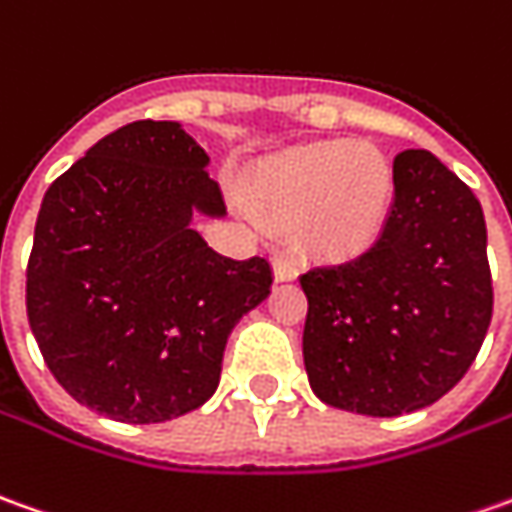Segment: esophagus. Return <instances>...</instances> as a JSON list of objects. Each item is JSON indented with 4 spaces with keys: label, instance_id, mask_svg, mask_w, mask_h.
<instances>
[{
    "label": "esophagus",
    "instance_id": "obj_1",
    "mask_svg": "<svg viewBox=\"0 0 512 512\" xmlns=\"http://www.w3.org/2000/svg\"><path fill=\"white\" fill-rule=\"evenodd\" d=\"M273 273H276V281H296L298 279V264L284 256V253H276L273 256Z\"/></svg>",
    "mask_w": 512,
    "mask_h": 512
}]
</instances>
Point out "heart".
<instances>
[{"label":"heart","mask_w":512,"mask_h":512,"mask_svg":"<svg viewBox=\"0 0 512 512\" xmlns=\"http://www.w3.org/2000/svg\"><path fill=\"white\" fill-rule=\"evenodd\" d=\"M397 197L392 160L372 143L312 140L264 157L248 205L264 225L296 228L304 248L332 262L358 259L389 228Z\"/></svg>","instance_id":"obj_1"}]
</instances>
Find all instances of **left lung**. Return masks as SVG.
<instances>
[{"label":"left lung","instance_id":"8db88e82","mask_svg":"<svg viewBox=\"0 0 512 512\" xmlns=\"http://www.w3.org/2000/svg\"><path fill=\"white\" fill-rule=\"evenodd\" d=\"M397 197L375 248L301 276L304 366L327 406L400 417L465 377L493 315L482 205L425 149L394 157Z\"/></svg>","mask_w":512,"mask_h":512}]
</instances>
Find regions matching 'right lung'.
<instances>
[{"mask_svg":"<svg viewBox=\"0 0 512 512\" xmlns=\"http://www.w3.org/2000/svg\"><path fill=\"white\" fill-rule=\"evenodd\" d=\"M208 163L177 120H137L41 200L30 329L64 392L109 420L163 423L208 403L228 335L270 296L267 259L233 262L194 231V216H225Z\"/></svg>","mask_w":512,"mask_h":512,"instance_id":"1","label":"right lung"}]
</instances>
